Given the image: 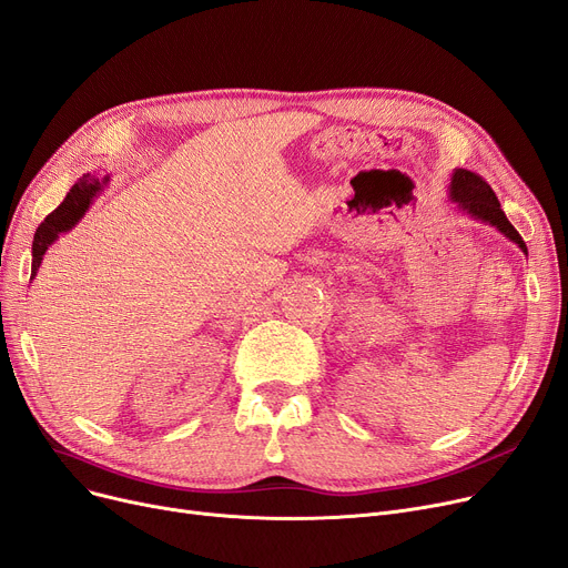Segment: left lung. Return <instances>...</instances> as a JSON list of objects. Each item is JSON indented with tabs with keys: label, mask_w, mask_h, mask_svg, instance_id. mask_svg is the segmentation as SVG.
Returning a JSON list of instances; mask_svg holds the SVG:
<instances>
[{
	"label": "left lung",
	"mask_w": 568,
	"mask_h": 568,
	"mask_svg": "<svg viewBox=\"0 0 568 568\" xmlns=\"http://www.w3.org/2000/svg\"><path fill=\"white\" fill-rule=\"evenodd\" d=\"M450 196L466 213H471V215L485 220V223L499 227L510 241H515L527 253V245H525L520 232L510 225V220L501 211V204L497 200L495 190L487 185V181L483 176L474 174V171H466V169L455 171Z\"/></svg>",
	"instance_id": "left-lung-1"
}]
</instances>
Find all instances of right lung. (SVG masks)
<instances>
[{
	"label": "right lung",
	"instance_id": "obj_1",
	"mask_svg": "<svg viewBox=\"0 0 568 568\" xmlns=\"http://www.w3.org/2000/svg\"><path fill=\"white\" fill-rule=\"evenodd\" d=\"M100 190H102L100 179L83 176L79 179V183L71 185L62 204L53 213L45 215L43 223L37 227L34 243H32V276L39 271V264L43 260V253L48 251V245L58 239L60 232H67L69 227L79 223L81 215L88 211L92 196Z\"/></svg>",
	"mask_w": 568,
	"mask_h": 568
}]
</instances>
